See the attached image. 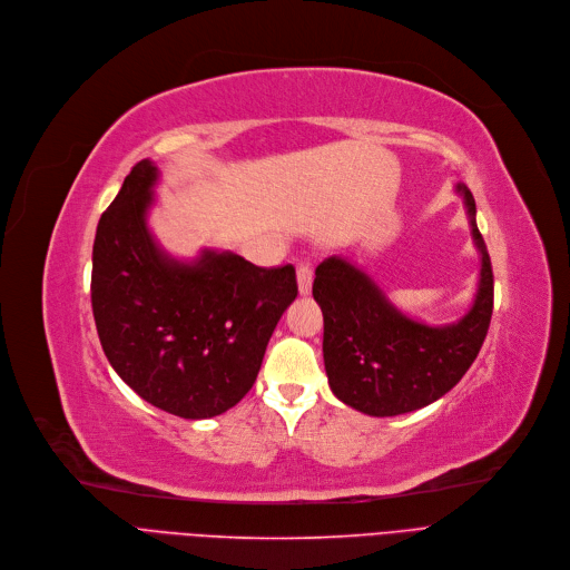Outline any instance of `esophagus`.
Segmentation results:
<instances>
[{
	"instance_id": "esophagus-1",
	"label": "esophagus",
	"mask_w": 570,
	"mask_h": 570,
	"mask_svg": "<svg viewBox=\"0 0 570 570\" xmlns=\"http://www.w3.org/2000/svg\"><path fill=\"white\" fill-rule=\"evenodd\" d=\"M296 283H299V294L308 296L313 287V266L311 264H299L296 268Z\"/></svg>"
}]
</instances>
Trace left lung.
<instances>
[{"mask_svg":"<svg viewBox=\"0 0 570 570\" xmlns=\"http://www.w3.org/2000/svg\"><path fill=\"white\" fill-rule=\"evenodd\" d=\"M471 236L480 253V278L466 315L431 327L401 313L364 268L327 257L315 268L313 296L324 317V371L330 387L350 409L392 417L439 401L475 362L490 330L494 276L475 225V199L456 183Z\"/></svg>","mask_w":570,"mask_h":570,"instance_id":"1","label":"left lung"}]
</instances>
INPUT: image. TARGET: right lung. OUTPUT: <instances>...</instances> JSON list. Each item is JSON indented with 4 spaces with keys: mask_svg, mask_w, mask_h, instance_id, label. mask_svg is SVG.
<instances>
[{
    "mask_svg": "<svg viewBox=\"0 0 570 570\" xmlns=\"http://www.w3.org/2000/svg\"><path fill=\"white\" fill-rule=\"evenodd\" d=\"M159 171L141 159L97 225L92 313L106 360L155 409L223 415L250 392L271 334L296 299L294 266L229 250L180 262L159 248L148 210Z\"/></svg>",
    "mask_w": 570,
    "mask_h": 570,
    "instance_id": "add662e5",
    "label": "right lung"
}]
</instances>
